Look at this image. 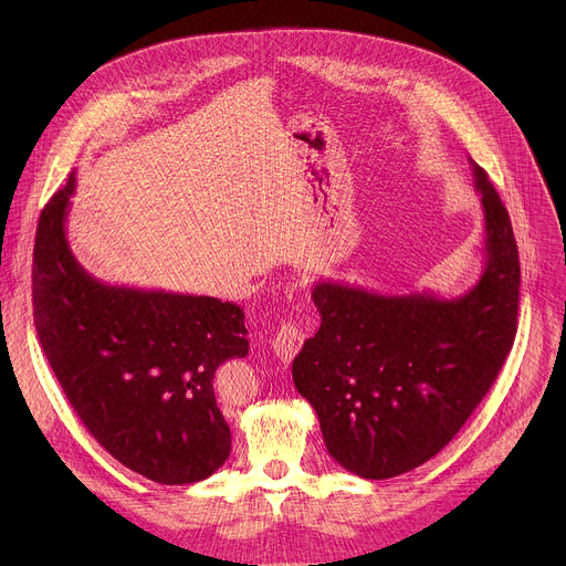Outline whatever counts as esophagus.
Segmentation results:
<instances>
[{"mask_svg": "<svg viewBox=\"0 0 566 566\" xmlns=\"http://www.w3.org/2000/svg\"><path fill=\"white\" fill-rule=\"evenodd\" d=\"M302 345H304V332L291 319L282 322L277 334L273 336V343H271L275 356L282 363H291L295 358V354L302 349Z\"/></svg>", "mask_w": 566, "mask_h": 566, "instance_id": "34e87169", "label": "esophagus"}]
</instances>
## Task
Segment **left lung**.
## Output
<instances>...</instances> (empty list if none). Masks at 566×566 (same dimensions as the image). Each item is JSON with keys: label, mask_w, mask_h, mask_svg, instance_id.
I'll use <instances>...</instances> for the list:
<instances>
[{"label": "left lung", "mask_w": 566, "mask_h": 566, "mask_svg": "<svg viewBox=\"0 0 566 566\" xmlns=\"http://www.w3.org/2000/svg\"><path fill=\"white\" fill-rule=\"evenodd\" d=\"M486 241L479 282L459 297L382 295L317 282L319 329L293 360L329 454L363 479L432 459L495 382L517 332L520 255L509 212L470 158Z\"/></svg>", "instance_id": "left-lung-1"}]
</instances>
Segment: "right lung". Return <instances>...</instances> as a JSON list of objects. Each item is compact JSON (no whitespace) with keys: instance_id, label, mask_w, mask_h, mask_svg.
Returning <instances> with one entry per match:
<instances>
[{"instance_id":"right-lung-1","label":"right lung","mask_w":566,"mask_h":566,"mask_svg":"<svg viewBox=\"0 0 566 566\" xmlns=\"http://www.w3.org/2000/svg\"><path fill=\"white\" fill-rule=\"evenodd\" d=\"M75 177L44 206L33 249V317L71 408L123 465L166 486L210 476L230 454L214 371L244 358V311L208 295L109 286L66 241Z\"/></svg>"}]
</instances>
